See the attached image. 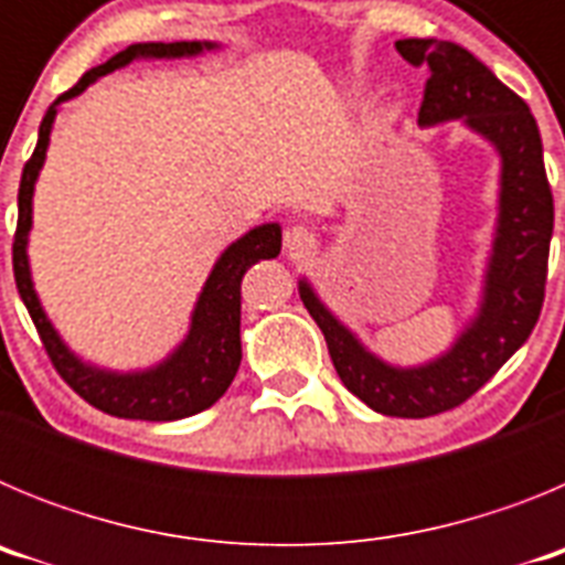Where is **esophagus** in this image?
I'll return each instance as SVG.
<instances>
[{
    "label": "esophagus",
    "mask_w": 565,
    "mask_h": 565,
    "mask_svg": "<svg viewBox=\"0 0 565 565\" xmlns=\"http://www.w3.org/2000/svg\"><path fill=\"white\" fill-rule=\"evenodd\" d=\"M313 232H308L306 226H291L286 228V252L291 254V257H306V254H311L313 248Z\"/></svg>",
    "instance_id": "1"
}]
</instances>
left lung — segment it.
<instances>
[{"instance_id":"8db88e82","label":"left lung","mask_w":565,"mask_h":565,"mask_svg":"<svg viewBox=\"0 0 565 565\" xmlns=\"http://www.w3.org/2000/svg\"><path fill=\"white\" fill-rule=\"evenodd\" d=\"M396 50L416 67H430L418 124L433 127L463 118L501 154L498 228L478 317L444 356L422 367H393L373 356L319 302L308 279H299V299L326 337L333 367L353 396L382 416L427 418L481 391L535 328L546 297L555 203L543 167L541 129L518 93L456 42L402 39Z\"/></svg>"}]
</instances>
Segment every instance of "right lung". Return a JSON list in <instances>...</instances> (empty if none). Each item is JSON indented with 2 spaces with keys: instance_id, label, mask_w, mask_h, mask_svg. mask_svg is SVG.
<instances>
[{
  "instance_id": "obj_1",
  "label": "right lung",
  "mask_w": 565,
  "mask_h": 565,
  "mask_svg": "<svg viewBox=\"0 0 565 565\" xmlns=\"http://www.w3.org/2000/svg\"><path fill=\"white\" fill-rule=\"evenodd\" d=\"M212 47V42H141L129 44L127 50L115 53L109 62L84 73L76 87H70L67 93H62L56 102L50 104L42 118V127H39L36 149H33L30 161L22 169L19 223L17 237H13V277H17L19 297H22L58 376L84 402H89L102 413H109V416L141 418V422H174V418H186L206 411L228 391V384H232L234 373L239 367V356H243V351H239V279L259 259L277 257L279 246H282V232H279L277 223H266V226H257L243 234L237 243H232L221 254V259L214 263L212 274H209L201 297H198L186 339L178 344V351L172 356H167L149 371L113 373L93 367V364L82 362L76 353L67 351V344L62 342L56 328L50 326L47 313H44L36 291H33L28 266V232L33 226V186H36L39 169H42L44 154H47L50 129H53L58 104L84 93L96 78L124 67L132 58L198 56V53Z\"/></svg>"
}]
</instances>
